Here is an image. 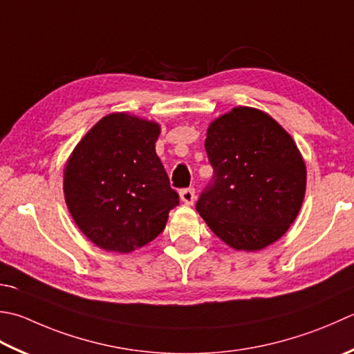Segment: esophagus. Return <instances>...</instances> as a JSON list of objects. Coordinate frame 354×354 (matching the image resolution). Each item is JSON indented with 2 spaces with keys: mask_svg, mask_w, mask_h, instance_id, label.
Wrapping results in <instances>:
<instances>
[{
  "mask_svg": "<svg viewBox=\"0 0 354 354\" xmlns=\"http://www.w3.org/2000/svg\"><path fill=\"white\" fill-rule=\"evenodd\" d=\"M179 196H181V201L184 204L193 205V203H195V189H192V187H189V189H183L179 192Z\"/></svg>",
  "mask_w": 354,
  "mask_h": 354,
  "instance_id": "obj_1",
  "label": "esophagus"
}]
</instances>
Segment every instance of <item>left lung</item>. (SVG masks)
Segmentation results:
<instances>
[{"mask_svg": "<svg viewBox=\"0 0 354 354\" xmlns=\"http://www.w3.org/2000/svg\"><path fill=\"white\" fill-rule=\"evenodd\" d=\"M213 167L196 210L234 250L256 252L293 224L306 195V162L272 116L236 107L214 120L205 138Z\"/></svg>", "mask_w": 354, "mask_h": 354, "instance_id": "obj_1", "label": "left lung"}]
</instances>
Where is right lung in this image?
I'll return each instance as SVG.
<instances>
[{
	"label": "right lung",
	"instance_id": "add662e5",
	"mask_svg": "<svg viewBox=\"0 0 354 354\" xmlns=\"http://www.w3.org/2000/svg\"><path fill=\"white\" fill-rule=\"evenodd\" d=\"M161 127L129 113L104 116L64 169V198L76 225L102 250L130 253L164 230L179 204L155 142Z\"/></svg>",
	"mask_w": 354,
	"mask_h": 354
}]
</instances>
